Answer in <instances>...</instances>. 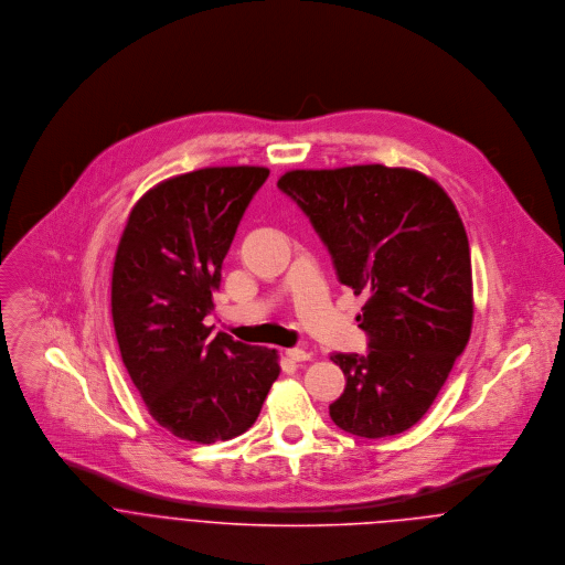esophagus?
I'll return each instance as SVG.
<instances>
[{
    "mask_svg": "<svg viewBox=\"0 0 565 565\" xmlns=\"http://www.w3.org/2000/svg\"><path fill=\"white\" fill-rule=\"evenodd\" d=\"M291 361H296V363H302V361H311V352L309 350H302V348H289L287 352H285Z\"/></svg>",
    "mask_w": 565,
    "mask_h": 565,
    "instance_id": "34e87169",
    "label": "esophagus"
}]
</instances>
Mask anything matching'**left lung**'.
<instances>
[{
    "instance_id": "left-lung-1",
    "label": "left lung",
    "mask_w": 565,
    "mask_h": 565,
    "mask_svg": "<svg viewBox=\"0 0 565 565\" xmlns=\"http://www.w3.org/2000/svg\"><path fill=\"white\" fill-rule=\"evenodd\" d=\"M332 256L341 285L365 294L370 352L330 354L345 376L330 404L352 435H398L422 419L466 350L472 260L463 222L428 175L385 164L294 169L280 175Z\"/></svg>"
}]
</instances>
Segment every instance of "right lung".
<instances>
[{"label": "right lung", "mask_w": 565, "mask_h": 565, "mask_svg": "<svg viewBox=\"0 0 565 565\" xmlns=\"http://www.w3.org/2000/svg\"><path fill=\"white\" fill-rule=\"evenodd\" d=\"M265 167H204L152 186L130 211L113 265L121 361L171 435L215 444L245 433L280 374L278 352L211 339L213 291Z\"/></svg>", "instance_id": "right-lung-1"}]
</instances>
